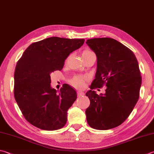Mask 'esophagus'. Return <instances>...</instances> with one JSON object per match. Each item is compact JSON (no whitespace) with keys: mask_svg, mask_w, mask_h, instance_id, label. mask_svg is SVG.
<instances>
[{"mask_svg":"<svg viewBox=\"0 0 154 154\" xmlns=\"http://www.w3.org/2000/svg\"><path fill=\"white\" fill-rule=\"evenodd\" d=\"M77 94H78V97H82V96L85 95V93H84V92H82V91H78L77 92Z\"/></svg>","mask_w":154,"mask_h":154,"instance_id":"esophagus-1","label":"esophagus"}]
</instances>
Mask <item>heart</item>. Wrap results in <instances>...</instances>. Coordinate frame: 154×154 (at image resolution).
I'll list each match as a JSON object with an SVG mask.
<instances>
[{"instance_id":"obj_1","label":"heart","mask_w":154,"mask_h":154,"mask_svg":"<svg viewBox=\"0 0 154 154\" xmlns=\"http://www.w3.org/2000/svg\"><path fill=\"white\" fill-rule=\"evenodd\" d=\"M91 54H94V52L90 50H84L82 52V56H87V55H89ZM86 79V78L85 76H76L72 80L71 83H72V85L76 87V88H83L84 86H85Z\"/></svg>"}]
</instances>
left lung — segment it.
Instances as JSON below:
<instances>
[{"label":"left lung","instance_id":"1","mask_svg":"<svg viewBox=\"0 0 154 154\" xmlns=\"http://www.w3.org/2000/svg\"><path fill=\"white\" fill-rule=\"evenodd\" d=\"M86 43L97 57L95 79L86 93L91 101L86 110V121L95 129L115 128L127 119L140 97L138 62L131 50L114 39L93 38ZM104 85V95L93 91Z\"/></svg>","mask_w":154,"mask_h":154}]
</instances>
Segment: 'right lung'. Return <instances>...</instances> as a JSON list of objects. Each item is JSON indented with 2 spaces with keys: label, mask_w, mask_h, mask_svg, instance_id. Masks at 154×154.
I'll use <instances>...</instances> for the list:
<instances>
[{
  "label": "right lung",
  "mask_w": 154,
  "mask_h": 154,
  "mask_svg": "<svg viewBox=\"0 0 154 154\" xmlns=\"http://www.w3.org/2000/svg\"><path fill=\"white\" fill-rule=\"evenodd\" d=\"M84 39L51 37L33 43L16 65L14 96L25 119L46 131L57 130L67 122V111L77 98L68 85L60 92L51 86L50 75L62 70L65 60L79 49Z\"/></svg>",
  "instance_id": "1"
}]
</instances>
